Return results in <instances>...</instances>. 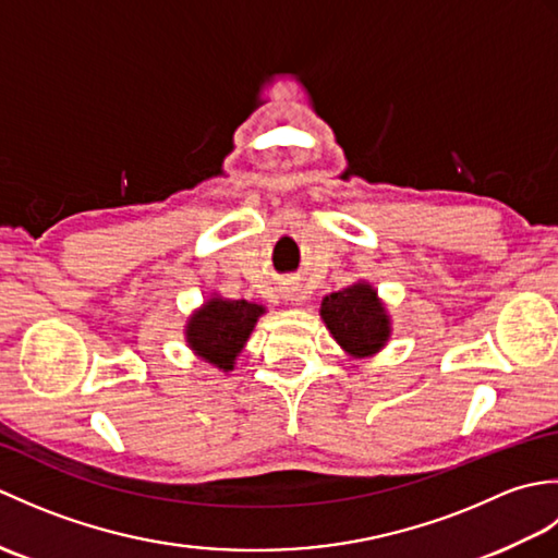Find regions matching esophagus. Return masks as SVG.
Segmentation results:
<instances>
[{"instance_id": "obj_1", "label": "esophagus", "mask_w": 558, "mask_h": 558, "mask_svg": "<svg viewBox=\"0 0 558 558\" xmlns=\"http://www.w3.org/2000/svg\"><path fill=\"white\" fill-rule=\"evenodd\" d=\"M286 300H292V294H286Z\"/></svg>"}]
</instances>
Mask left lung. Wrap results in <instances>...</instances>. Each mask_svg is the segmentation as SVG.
Here are the masks:
<instances>
[{
	"label": "left lung",
	"instance_id": "left-lung-1",
	"mask_svg": "<svg viewBox=\"0 0 558 558\" xmlns=\"http://www.w3.org/2000/svg\"><path fill=\"white\" fill-rule=\"evenodd\" d=\"M318 314H322L328 333L354 360L374 357L388 345L390 333H393L384 300L366 280H357L348 288L326 294Z\"/></svg>",
	"mask_w": 558,
	"mask_h": 558
}]
</instances>
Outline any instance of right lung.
<instances>
[{
    "label": "right lung",
    "instance_id": "right-lung-1",
    "mask_svg": "<svg viewBox=\"0 0 558 558\" xmlns=\"http://www.w3.org/2000/svg\"><path fill=\"white\" fill-rule=\"evenodd\" d=\"M266 314L264 304L246 300H228L213 292L210 298L189 314L184 340L198 360L222 372H232L258 318Z\"/></svg>",
    "mask_w": 558,
    "mask_h": 558
}]
</instances>
